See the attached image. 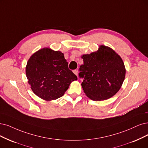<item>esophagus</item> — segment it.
Instances as JSON below:
<instances>
[{
	"mask_svg": "<svg viewBox=\"0 0 148 148\" xmlns=\"http://www.w3.org/2000/svg\"><path fill=\"white\" fill-rule=\"evenodd\" d=\"M73 73L76 75H78V71L77 70H74L73 71Z\"/></svg>",
	"mask_w": 148,
	"mask_h": 148,
	"instance_id": "obj_1",
	"label": "esophagus"
}]
</instances>
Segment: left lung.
Wrapping results in <instances>:
<instances>
[{
  "instance_id": "8db88e82",
  "label": "left lung",
  "mask_w": 148,
  "mask_h": 148,
  "mask_svg": "<svg viewBox=\"0 0 148 148\" xmlns=\"http://www.w3.org/2000/svg\"><path fill=\"white\" fill-rule=\"evenodd\" d=\"M84 64L80 66L79 77L84 78L81 85L90 99H109L121 88L125 75L121 57L110 47L99 46L98 50L81 56Z\"/></svg>"
}]
</instances>
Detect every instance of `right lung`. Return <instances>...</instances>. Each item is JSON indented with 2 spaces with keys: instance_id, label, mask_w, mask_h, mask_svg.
Returning <instances> with one entry per match:
<instances>
[{
  "instance_id": "1",
  "label": "right lung",
  "mask_w": 148,
  "mask_h": 148,
  "mask_svg": "<svg viewBox=\"0 0 148 148\" xmlns=\"http://www.w3.org/2000/svg\"><path fill=\"white\" fill-rule=\"evenodd\" d=\"M25 73L32 91L46 101L63 96L70 84L77 80L69 69L63 53L49 47L32 55L27 63Z\"/></svg>"
}]
</instances>
